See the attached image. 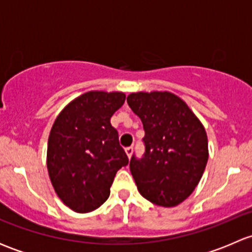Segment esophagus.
Masks as SVG:
<instances>
[{
  "mask_svg": "<svg viewBox=\"0 0 252 252\" xmlns=\"http://www.w3.org/2000/svg\"><path fill=\"white\" fill-rule=\"evenodd\" d=\"M133 151H134V150H133V147H131V146L126 147V156L129 157V158H130L131 155H133Z\"/></svg>",
  "mask_w": 252,
  "mask_h": 252,
  "instance_id": "34e87169",
  "label": "esophagus"
}]
</instances>
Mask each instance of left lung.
<instances>
[{"label": "left lung", "mask_w": 252, "mask_h": 252, "mask_svg": "<svg viewBox=\"0 0 252 252\" xmlns=\"http://www.w3.org/2000/svg\"><path fill=\"white\" fill-rule=\"evenodd\" d=\"M126 102L145 130L144 157L133 156L129 164L139 192L162 207L182 204L197 187L207 164L204 126L169 91L133 93Z\"/></svg>", "instance_id": "8db88e82"}]
</instances>
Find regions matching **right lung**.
Returning <instances> with one entry per match:
<instances>
[{"label": "right lung", "instance_id": "right-lung-1", "mask_svg": "<svg viewBox=\"0 0 252 252\" xmlns=\"http://www.w3.org/2000/svg\"><path fill=\"white\" fill-rule=\"evenodd\" d=\"M121 91H88L56 118L47 144V171L57 196L70 210L88 213L110 196L116 173L128 156L111 117L123 106Z\"/></svg>", "mask_w": 252, "mask_h": 252}]
</instances>
